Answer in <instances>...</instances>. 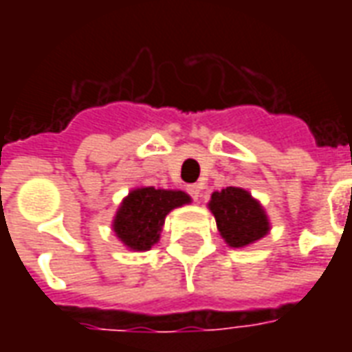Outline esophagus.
I'll use <instances>...</instances> for the list:
<instances>
[{
    "mask_svg": "<svg viewBox=\"0 0 352 352\" xmlns=\"http://www.w3.org/2000/svg\"><path fill=\"white\" fill-rule=\"evenodd\" d=\"M186 190H188V194H190L192 198L199 199V194H201V186H199V184H188Z\"/></svg>",
    "mask_w": 352,
    "mask_h": 352,
    "instance_id": "34e87169",
    "label": "esophagus"
}]
</instances>
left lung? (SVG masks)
<instances>
[{
	"label": "left lung",
	"mask_w": 352,
	"mask_h": 352,
	"mask_svg": "<svg viewBox=\"0 0 352 352\" xmlns=\"http://www.w3.org/2000/svg\"><path fill=\"white\" fill-rule=\"evenodd\" d=\"M209 209L222 239L234 249L252 245L270 232L264 207L243 188L226 186L221 192H213Z\"/></svg>",
	"instance_id": "obj_1"
}]
</instances>
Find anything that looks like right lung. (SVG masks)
Listing matches in <instances>:
<instances>
[{"label":"right lung","instance_id":"add662e5","mask_svg":"<svg viewBox=\"0 0 352 352\" xmlns=\"http://www.w3.org/2000/svg\"><path fill=\"white\" fill-rule=\"evenodd\" d=\"M184 204H190V196L183 190H164L154 186L133 188L116 211L113 232L130 251H148L158 243L169 211Z\"/></svg>","mask_w":352,"mask_h":352}]
</instances>
